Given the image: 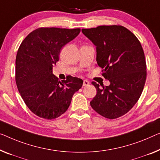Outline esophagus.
Here are the masks:
<instances>
[{
	"instance_id": "esophagus-1",
	"label": "esophagus",
	"mask_w": 160,
	"mask_h": 160,
	"mask_svg": "<svg viewBox=\"0 0 160 160\" xmlns=\"http://www.w3.org/2000/svg\"><path fill=\"white\" fill-rule=\"evenodd\" d=\"M89 84H90L89 81H88L86 80L83 81V84H82L83 86H88V85H89Z\"/></svg>"
}]
</instances>
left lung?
<instances>
[{"label":"left lung","instance_id":"obj_1","mask_svg":"<svg viewBox=\"0 0 160 160\" xmlns=\"http://www.w3.org/2000/svg\"><path fill=\"white\" fill-rule=\"evenodd\" d=\"M82 32L96 47L98 65L110 82L102 88L92 82L97 94L90 106L105 118L121 117L137 103L144 87L147 65L141 43L120 25L82 28Z\"/></svg>","mask_w":160,"mask_h":160}]
</instances>
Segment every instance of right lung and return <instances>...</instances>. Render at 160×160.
Returning a JSON list of instances; mask_svg holds the SVG:
<instances>
[{"label": "right lung", "mask_w": 160, "mask_h": 160, "mask_svg": "<svg viewBox=\"0 0 160 160\" xmlns=\"http://www.w3.org/2000/svg\"><path fill=\"white\" fill-rule=\"evenodd\" d=\"M80 28L42 27L23 39L16 58V82L30 111L40 118H58L68 110L74 93L82 86L80 78L69 75L59 80L52 68L62 47L80 34Z\"/></svg>", "instance_id": "add662e5"}]
</instances>
